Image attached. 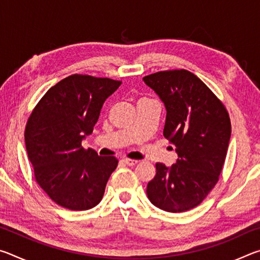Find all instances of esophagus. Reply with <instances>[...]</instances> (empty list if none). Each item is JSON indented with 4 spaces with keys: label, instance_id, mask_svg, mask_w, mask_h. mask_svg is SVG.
<instances>
[{
    "label": "esophagus",
    "instance_id": "1",
    "mask_svg": "<svg viewBox=\"0 0 260 260\" xmlns=\"http://www.w3.org/2000/svg\"><path fill=\"white\" fill-rule=\"evenodd\" d=\"M122 162H124V164H126V165H128V166H135L136 164H138V160L125 158V159H122Z\"/></svg>",
    "mask_w": 260,
    "mask_h": 260
}]
</instances>
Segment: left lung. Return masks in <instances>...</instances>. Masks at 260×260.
<instances>
[{"label":"left lung","mask_w":260,"mask_h":260,"mask_svg":"<svg viewBox=\"0 0 260 260\" xmlns=\"http://www.w3.org/2000/svg\"><path fill=\"white\" fill-rule=\"evenodd\" d=\"M164 104L165 139L178 159L156 164L147 186L151 203L166 212H184L202 203L218 182L231 140V120L223 104L195 74L161 71L143 78Z\"/></svg>","instance_id":"left-lung-1"}]
</instances>
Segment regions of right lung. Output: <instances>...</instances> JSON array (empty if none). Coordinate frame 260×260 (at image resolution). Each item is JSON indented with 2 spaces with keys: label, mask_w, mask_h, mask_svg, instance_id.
Here are the masks:
<instances>
[{
  "label": "right lung",
  "mask_w": 260,
  "mask_h": 260,
  "mask_svg": "<svg viewBox=\"0 0 260 260\" xmlns=\"http://www.w3.org/2000/svg\"><path fill=\"white\" fill-rule=\"evenodd\" d=\"M120 81L73 74L47 91L25 129L28 159L40 187L57 204L89 210L104 195L116 157H101L81 143L93 133L101 109Z\"/></svg>",
  "instance_id": "right-lung-1"
}]
</instances>
